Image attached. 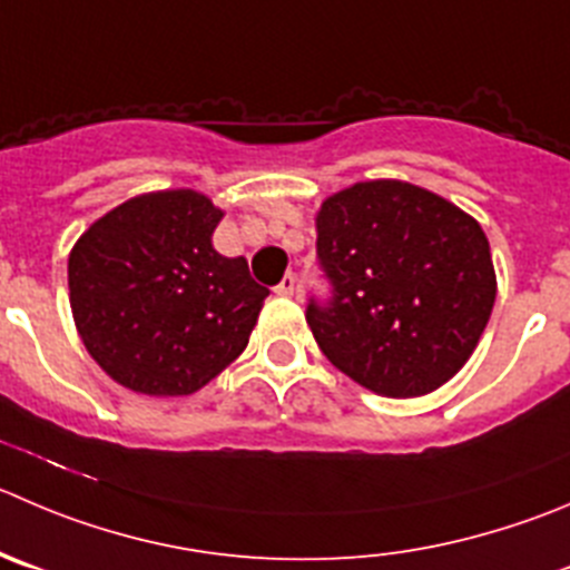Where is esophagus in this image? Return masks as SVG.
I'll return each instance as SVG.
<instances>
[{"label":"esophagus","mask_w":570,"mask_h":570,"mask_svg":"<svg viewBox=\"0 0 570 570\" xmlns=\"http://www.w3.org/2000/svg\"><path fill=\"white\" fill-rule=\"evenodd\" d=\"M294 291H296V276L294 274H285V276H282L279 285H276V288H274V294L294 296Z\"/></svg>","instance_id":"1"}]
</instances>
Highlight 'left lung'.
Instances as JSON below:
<instances>
[{
	"label": "left lung",
	"instance_id": "8db88e82",
	"mask_svg": "<svg viewBox=\"0 0 570 570\" xmlns=\"http://www.w3.org/2000/svg\"><path fill=\"white\" fill-rule=\"evenodd\" d=\"M327 299L307 324L335 370L383 397H420L473 355L495 268L481 226L409 181H363L330 195L316 218Z\"/></svg>",
	"mask_w": 570,
	"mask_h": 570
}]
</instances>
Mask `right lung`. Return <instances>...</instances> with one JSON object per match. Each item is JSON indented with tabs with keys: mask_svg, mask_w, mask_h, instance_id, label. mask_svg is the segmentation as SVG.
Wrapping results in <instances>:
<instances>
[{
	"mask_svg": "<svg viewBox=\"0 0 570 570\" xmlns=\"http://www.w3.org/2000/svg\"><path fill=\"white\" fill-rule=\"evenodd\" d=\"M224 213L193 189L137 195L69 254V302L89 355L126 389L178 397L248 344L268 288L213 248Z\"/></svg>",
	"mask_w": 570,
	"mask_h": 570,
	"instance_id": "right-lung-1",
	"label": "right lung"
}]
</instances>
